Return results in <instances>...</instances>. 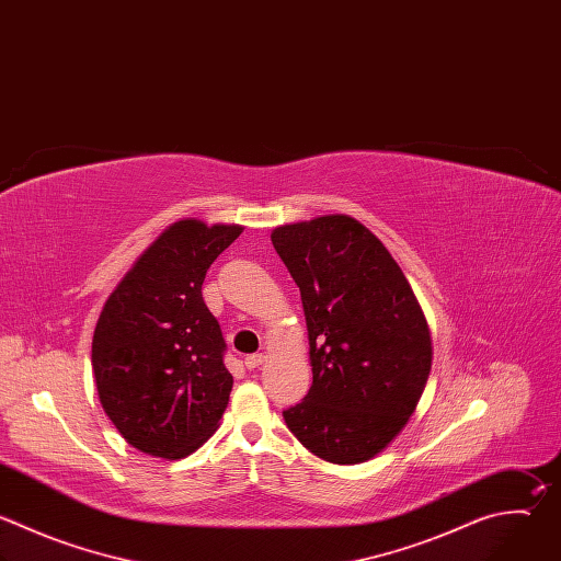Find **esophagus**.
I'll return each instance as SVG.
<instances>
[{
  "label": "esophagus",
  "mask_w": 561,
  "mask_h": 561,
  "mask_svg": "<svg viewBox=\"0 0 561 561\" xmlns=\"http://www.w3.org/2000/svg\"><path fill=\"white\" fill-rule=\"evenodd\" d=\"M264 360H266V354L257 352V354H249V356L244 358V365H247L249 369H255V367H260Z\"/></svg>",
  "instance_id": "esophagus-1"
}]
</instances>
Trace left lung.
Returning <instances> with one entry per match:
<instances>
[{
	"label": "left lung",
	"mask_w": 561,
	"mask_h": 561,
	"mask_svg": "<svg viewBox=\"0 0 561 561\" xmlns=\"http://www.w3.org/2000/svg\"><path fill=\"white\" fill-rule=\"evenodd\" d=\"M301 293L312 386L284 410L295 438L334 465L375 458L427 386L432 336L410 282L381 240L347 216L273 231Z\"/></svg>",
	"instance_id": "left-lung-1"
}]
</instances>
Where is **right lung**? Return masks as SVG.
Listing matches in <instances>:
<instances>
[{
    "label": "right lung",
    "mask_w": 561,
    "mask_h": 561,
    "mask_svg": "<svg viewBox=\"0 0 561 561\" xmlns=\"http://www.w3.org/2000/svg\"><path fill=\"white\" fill-rule=\"evenodd\" d=\"M240 233L238 225H171L101 310L92 339L99 399L121 436L149 456H190L227 410L233 377L203 282Z\"/></svg>",
    "instance_id": "1"
}]
</instances>
